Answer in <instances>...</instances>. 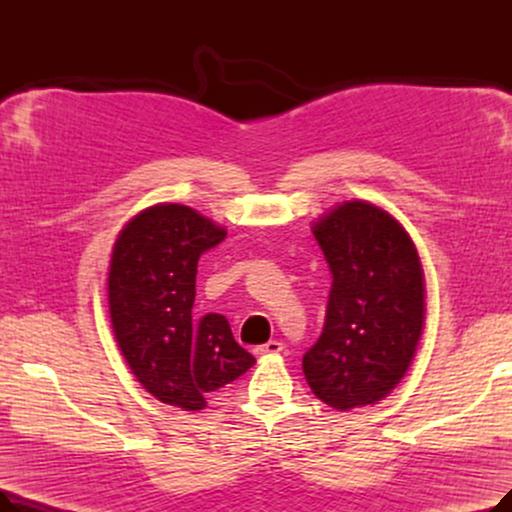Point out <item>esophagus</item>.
<instances>
[{"instance_id": "34e87169", "label": "esophagus", "mask_w": 512, "mask_h": 512, "mask_svg": "<svg viewBox=\"0 0 512 512\" xmlns=\"http://www.w3.org/2000/svg\"><path fill=\"white\" fill-rule=\"evenodd\" d=\"M284 348V344L282 342H278V340H270L267 344H261V346H257L255 348V353L257 355H278L280 351Z\"/></svg>"}]
</instances>
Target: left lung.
<instances>
[{
	"label": "left lung",
	"mask_w": 512,
	"mask_h": 512,
	"mask_svg": "<svg viewBox=\"0 0 512 512\" xmlns=\"http://www.w3.org/2000/svg\"><path fill=\"white\" fill-rule=\"evenodd\" d=\"M332 272L324 330L303 357L313 394L338 411L373 405L405 378L423 330V270L411 236L367 201L313 224Z\"/></svg>",
	"instance_id": "1"
}]
</instances>
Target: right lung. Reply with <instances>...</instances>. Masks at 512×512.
<instances>
[{
    "instance_id": "1",
    "label": "right lung",
    "mask_w": 512,
    "mask_h": 512,
    "mask_svg": "<svg viewBox=\"0 0 512 512\" xmlns=\"http://www.w3.org/2000/svg\"><path fill=\"white\" fill-rule=\"evenodd\" d=\"M226 230L199 211L159 203L120 232L107 276L112 328L143 388L182 411L205 409V396L240 378L255 357L220 313L193 317L199 257Z\"/></svg>"
}]
</instances>
